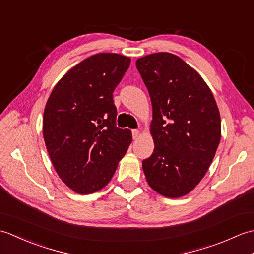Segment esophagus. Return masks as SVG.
<instances>
[{"label":"esophagus","mask_w":254,"mask_h":254,"mask_svg":"<svg viewBox=\"0 0 254 254\" xmlns=\"http://www.w3.org/2000/svg\"><path fill=\"white\" fill-rule=\"evenodd\" d=\"M132 135H133L134 139H136L139 136V131L138 130H133L132 131Z\"/></svg>","instance_id":"esophagus-1"}]
</instances>
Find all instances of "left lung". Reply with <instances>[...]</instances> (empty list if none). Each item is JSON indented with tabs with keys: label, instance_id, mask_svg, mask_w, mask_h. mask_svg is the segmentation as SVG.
<instances>
[{
	"label": "left lung",
	"instance_id": "left-lung-1",
	"mask_svg": "<svg viewBox=\"0 0 254 254\" xmlns=\"http://www.w3.org/2000/svg\"><path fill=\"white\" fill-rule=\"evenodd\" d=\"M136 67L153 107L155 148L143 160L145 177L161 195L183 196L203 179L217 150L218 107L201 75L172 53L139 58Z\"/></svg>",
	"mask_w": 254,
	"mask_h": 254
}]
</instances>
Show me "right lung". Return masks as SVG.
Returning <instances> with one entry per match:
<instances>
[{"instance_id": "add662e5", "label": "right lung", "mask_w": 254, "mask_h": 254, "mask_svg": "<svg viewBox=\"0 0 254 254\" xmlns=\"http://www.w3.org/2000/svg\"><path fill=\"white\" fill-rule=\"evenodd\" d=\"M131 59L98 53L72 67L55 86L42 121L52 165L78 194L106 187L132 142L127 128L116 126L112 93Z\"/></svg>"}]
</instances>
